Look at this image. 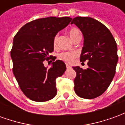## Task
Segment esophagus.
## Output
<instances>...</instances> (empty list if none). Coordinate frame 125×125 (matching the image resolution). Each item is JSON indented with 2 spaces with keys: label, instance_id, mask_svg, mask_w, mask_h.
<instances>
[{
  "label": "esophagus",
  "instance_id": "1",
  "mask_svg": "<svg viewBox=\"0 0 125 125\" xmlns=\"http://www.w3.org/2000/svg\"><path fill=\"white\" fill-rule=\"evenodd\" d=\"M66 68H67V69H70V68H72V67H71L70 65H68V64H67V65H66Z\"/></svg>",
  "mask_w": 125,
  "mask_h": 125
}]
</instances>
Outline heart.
Instances as JSON below:
<instances>
[{"label":"heart","instance_id":"obj_1","mask_svg":"<svg viewBox=\"0 0 125 125\" xmlns=\"http://www.w3.org/2000/svg\"><path fill=\"white\" fill-rule=\"evenodd\" d=\"M68 34H69L71 39L73 41V39L78 35H80V32H79L78 29L76 28H72L69 31ZM57 39H58V35H55L53 40V47L55 48H56L57 47ZM78 55V54L76 52H62L58 55V58H59V60H62L67 63H72L73 62L74 60L77 57Z\"/></svg>","mask_w":125,"mask_h":125}]
</instances>
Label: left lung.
<instances>
[{
	"label": "left lung",
	"mask_w": 125,
	"mask_h": 125,
	"mask_svg": "<svg viewBox=\"0 0 125 125\" xmlns=\"http://www.w3.org/2000/svg\"><path fill=\"white\" fill-rule=\"evenodd\" d=\"M71 24H75L84 37L80 60L88 61L86 70L73 67L76 72L74 90L78 96L93 99L107 90L115 75L116 43L108 29L93 18L77 17Z\"/></svg>",
	"instance_id": "8db88e82"
}]
</instances>
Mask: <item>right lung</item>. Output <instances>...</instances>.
I'll return each mask as SVG.
<instances>
[{
	"mask_svg": "<svg viewBox=\"0 0 125 125\" xmlns=\"http://www.w3.org/2000/svg\"><path fill=\"white\" fill-rule=\"evenodd\" d=\"M71 21L68 17L38 19L25 24L15 35L10 51L12 72L23 94L31 100L45 102L57 94L55 80L63 74L66 66L48 55L54 49L55 35ZM49 59L53 65L47 69L43 62Z\"/></svg>",
	"mask_w": 125,
	"mask_h": 125,
	"instance_id": "add662e5",
	"label": "right lung"
}]
</instances>
